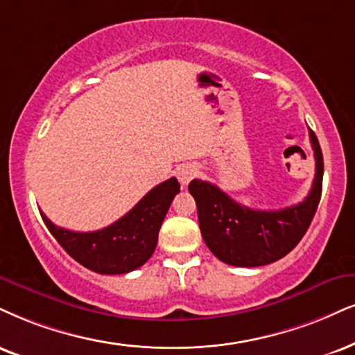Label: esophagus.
<instances>
[{"instance_id":"obj_1","label":"esophagus","mask_w":355,"mask_h":355,"mask_svg":"<svg viewBox=\"0 0 355 355\" xmlns=\"http://www.w3.org/2000/svg\"><path fill=\"white\" fill-rule=\"evenodd\" d=\"M196 174H198V168H196L194 164H181L176 169V176L181 184H187Z\"/></svg>"}]
</instances>
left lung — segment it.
Masks as SVG:
<instances>
[{"label":"left lung","instance_id":"8db88e82","mask_svg":"<svg viewBox=\"0 0 355 355\" xmlns=\"http://www.w3.org/2000/svg\"><path fill=\"white\" fill-rule=\"evenodd\" d=\"M309 139L316 159L313 187L303 202L279 211L245 207L216 184L192 179L189 192L198 204L200 234L218 260L232 266H263L288 255L311 224L322 191V153L313 130Z\"/></svg>","mask_w":355,"mask_h":355}]
</instances>
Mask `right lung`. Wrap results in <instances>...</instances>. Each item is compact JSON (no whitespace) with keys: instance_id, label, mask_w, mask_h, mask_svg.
I'll return each mask as SVG.
<instances>
[{"instance_id":"obj_1","label":"right lung","mask_w":355,"mask_h":355,"mask_svg":"<svg viewBox=\"0 0 355 355\" xmlns=\"http://www.w3.org/2000/svg\"><path fill=\"white\" fill-rule=\"evenodd\" d=\"M176 178L148 192L128 214L97 232H73L57 227L41 212L44 224L73 260L95 273L123 275L146 263L155 252L161 224L174 196Z\"/></svg>"}]
</instances>
